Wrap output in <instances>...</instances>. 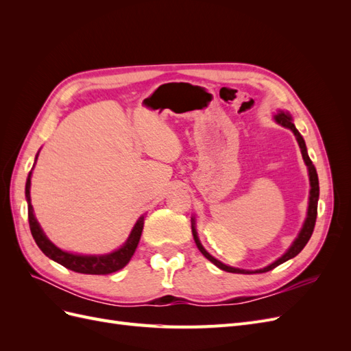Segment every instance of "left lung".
I'll list each match as a JSON object with an SVG mask.
<instances>
[{
  "mask_svg": "<svg viewBox=\"0 0 351 351\" xmlns=\"http://www.w3.org/2000/svg\"><path fill=\"white\" fill-rule=\"evenodd\" d=\"M275 120H277V123H280L281 125L287 127V129H290V130L294 133L295 139H297V142H299V146H300V149H302V155H303L304 162H306L307 168H309L311 197H309V209H307V218H306V221H304V226H303V228H302V231H300L299 237H297V239L294 240V243L291 244V247H290L289 250H287L280 259H277L274 263H271L269 267L263 268V269H258V271H246V269L231 268V267H228V265H224L222 262L217 261L214 256H210V254L204 249V246H202L199 239H197V232H196L195 221H193V222H192V231H193V237H195L197 249L202 252V254H204V256H205L206 259H209L212 263L217 265V267H218L219 269H222V271L234 272V274H262V272H268V271L274 269L275 267H278V265H281L282 262H285V261H289V259L297 256V254H299V253L303 250V247L306 246L307 241H309V239L312 237V232H313V228H315V222H316V217H317V199H319V180H317L316 168H315V165L312 164L309 155H307L306 143H304V141H303L302 134L299 133V130H297L295 125L293 124L291 117H290L289 114H287V112H282V111H281V112H278L277 115H275Z\"/></svg>",
  "mask_w": 351,
  "mask_h": 351,
  "instance_id": "obj_1",
  "label": "left lung"
}]
</instances>
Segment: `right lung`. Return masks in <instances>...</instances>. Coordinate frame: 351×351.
<instances>
[{
  "mask_svg": "<svg viewBox=\"0 0 351 351\" xmlns=\"http://www.w3.org/2000/svg\"><path fill=\"white\" fill-rule=\"evenodd\" d=\"M30 176L32 171L29 173L27 182H26V199H27V217H29V227L30 232L34 236L38 247L44 252L47 256L52 261L58 262L62 267H66L67 269H71L74 272H80V274H90V275H105V274H112L115 271H119L124 268L129 261L132 259L133 253L139 244L141 236H142V230H143V217L139 218V221L136 222L134 228L132 230L130 237L127 239L125 244L110 254H101V256H88V254H73L69 252H64L58 249L56 244H52L47 236L42 231L40 226L38 224V221L34 215V208H32L30 204Z\"/></svg>",
  "mask_w": 351,
  "mask_h": 351,
  "instance_id": "add662e5",
  "label": "right lung"
}]
</instances>
